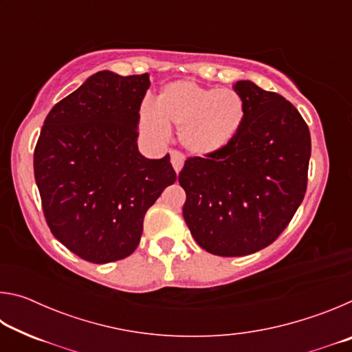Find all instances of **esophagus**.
<instances>
[{"label": "esophagus", "instance_id": "esophagus-1", "mask_svg": "<svg viewBox=\"0 0 352 352\" xmlns=\"http://www.w3.org/2000/svg\"><path fill=\"white\" fill-rule=\"evenodd\" d=\"M170 163H172V168H174V170L178 174V172L182 170L183 163H184L183 155L178 152H170Z\"/></svg>", "mask_w": 352, "mask_h": 352}]
</instances>
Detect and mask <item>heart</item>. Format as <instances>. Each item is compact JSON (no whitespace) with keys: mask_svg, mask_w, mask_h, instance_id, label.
Returning <instances> with one entry per match:
<instances>
[{"mask_svg":"<svg viewBox=\"0 0 352 352\" xmlns=\"http://www.w3.org/2000/svg\"><path fill=\"white\" fill-rule=\"evenodd\" d=\"M243 115V100L234 90L175 80L162 88L155 98V109L142 107L140 124L142 132L158 141L168 138V127L177 129L178 142L184 151L204 158L233 141Z\"/></svg>","mask_w":352,"mask_h":352,"instance_id":"heart-1","label":"heart"}]
</instances>
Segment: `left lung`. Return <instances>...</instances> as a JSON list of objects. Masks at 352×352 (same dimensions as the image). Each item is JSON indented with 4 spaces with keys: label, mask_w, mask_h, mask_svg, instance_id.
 <instances>
[{
    "label": "left lung",
    "mask_w": 352,
    "mask_h": 352,
    "mask_svg": "<svg viewBox=\"0 0 352 352\" xmlns=\"http://www.w3.org/2000/svg\"><path fill=\"white\" fill-rule=\"evenodd\" d=\"M233 90L245 107L239 132L222 151L189 158L178 175L184 222L217 256H247L276 239L307 186L311 133L289 100L252 80Z\"/></svg>",
    "instance_id": "1"
}]
</instances>
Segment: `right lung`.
<instances>
[{
  "label": "right lung",
  "instance_id": "right-lung-1",
  "mask_svg": "<svg viewBox=\"0 0 352 352\" xmlns=\"http://www.w3.org/2000/svg\"><path fill=\"white\" fill-rule=\"evenodd\" d=\"M148 74H93L46 116L34 175L52 234L79 258L107 264L138 247L148 208L175 182L169 155L138 151Z\"/></svg>",
  "mask_w": 352,
  "mask_h": 352
}]
</instances>
